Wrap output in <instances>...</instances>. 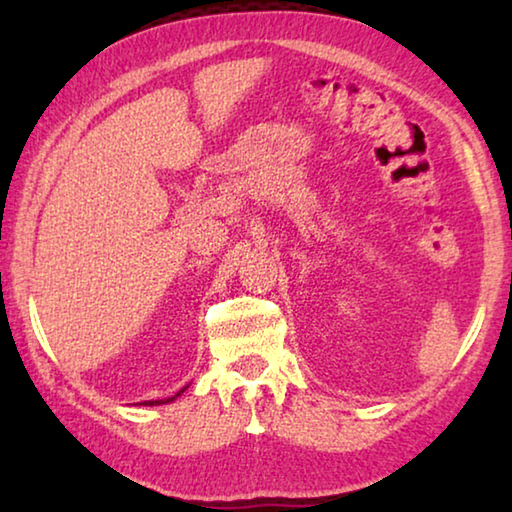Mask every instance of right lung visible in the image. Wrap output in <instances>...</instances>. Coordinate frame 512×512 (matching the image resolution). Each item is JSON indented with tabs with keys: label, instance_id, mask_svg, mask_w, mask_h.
Wrapping results in <instances>:
<instances>
[{
	"label": "right lung",
	"instance_id": "right-lung-1",
	"mask_svg": "<svg viewBox=\"0 0 512 512\" xmlns=\"http://www.w3.org/2000/svg\"><path fill=\"white\" fill-rule=\"evenodd\" d=\"M185 388H187V386H185ZM185 388H183V391H178L176 395H171V397H167V400H149V402H144V404H146V406H153V404H155V406H158V404H167V402H173V400H176V397H178L180 393H185Z\"/></svg>",
	"mask_w": 512,
	"mask_h": 512
}]
</instances>
